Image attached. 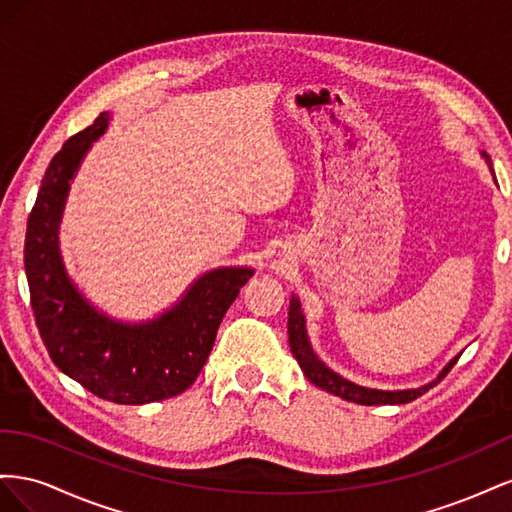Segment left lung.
Masks as SVG:
<instances>
[{
	"label": "left lung",
	"mask_w": 512,
	"mask_h": 512,
	"mask_svg": "<svg viewBox=\"0 0 512 512\" xmlns=\"http://www.w3.org/2000/svg\"><path fill=\"white\" fill-rule=\"evenodd\" d=\"M485 162L491 168V160L487 153H483ZM493 175V168H491ZM288 342H290V352L294 354V359L301 365L303 374L307 376L309 382H314L316 386H320L322 391H329L337 397H342L346 401H354V404L361 406H397V404H408V401L421 397L423 393H427L431 386H436L451 367L457 363L459 354L455 359L448 361L440 374L433 378L431 382L418 386V389H401V391H382V389H367V386L354 384L350 380H346L344 376H339L337 371H333L331 367H327V363H322L318 359V354L312 348V342H309L307 335V324H305V314L301 309V301L297 294L290 297V305H288Z\"/></svg>",
	"instance_id": "8db88e82"
}]
</instances>
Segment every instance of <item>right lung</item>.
<instances>
[{
    "instance_id": "1",
    "label": "right lung",
    "mask_w": 512,
    "mask_h": 512,
    "mask_svg": "<svg viewBox=\"0 0 512 512\" xmlns=\"http://www.w3.org/2000/svg\"><path fill=\"white\" fill-rule=\"evenodd\" d=\"M113 113H100L46 168L25 235V273L42 342L53 363L94 395L141 406L190 389L211 354L226 309L252 267H218L185 288L181 299L143 322L104 314L72 282L59 250V224L70 183Z\"/></svg>"
}]
</instances>
